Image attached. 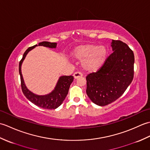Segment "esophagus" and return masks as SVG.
Listing matches in <instances>:
<instances>
[{"mask_svg":"<svg viewBox=\"0 0 150 150\" xmlns=\"http://www.w3.org/2000/svg\"><path fill=\"white\" fill-rule=\"evenodd\" d=\"M82 74L80 72H75L74 73V74H73V77H74L75 79H77L78 77H82Z\"/></svg>","mask_w":150,"mask_h":150,"instance_id":"obj_1","label":"esophagus"}]
</instances>
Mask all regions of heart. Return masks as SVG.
I'll list each match as a JSON object with an SVG mask.
<instances>
[{"label":"heart","instance_id":"b5f03b06","mask_svg":"<svg viewBox=\"0 0 150 150\" xmlns=\"http://www.w3.org/2000/svg\"><path fill=\"white\" fill-rule=\"evenodd\" d=\"M107 55L106 47L91 44L78 46L71 52L73 58L82 60V66L88 71H96L99 69L104 64Z\"/></svg>","mask_w":150,"mask_h":150}]
</instances>
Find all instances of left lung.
Returning a JSON list of instances; mask_svg holds the SVG:
<instances>
[{"label": "left lung", "instance_id": "obj_1", "mask_svg": "<svg viewBox=\"0 0 150 150\" xmlns=\"http://www.w3.org/2000/svg\"><path fill=\"white\" fill-rule=\"evenodd\" d=\"M113 52L97 72L87 75L86 93L95 104L104 106L118 99L131 84L134 54L126 44L112 40Z\"/></svg>", "mask_w": 150, "mask_h": 150}]
</instances>
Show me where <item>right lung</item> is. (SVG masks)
Wrapping results in <instances>:
<instances>
[{"mask_svg": "<svg viewBox=\"0 0 150 150\" xmlns=\"http://www.w3.org/2000/svg\"><path fill=\"white\" fill-rule=\"evenodd\" d=\"M37 46H42L44 47H50V48H56L57 43L44 41V42H40L39 45L36 44L33 46L30 47L24 52L22 59L19 62L18 68L19 74L21 76L22 91L23 92L24 96L36 106L44 108V109L55 110L60 106L63 103V101L64 100L66 97L68 93L70 85L72 83L74 78L72 75L61 76V77H59L54 90L49 94L45 95H38L32 93L31 91L28 90L24 83L23 77H22L21 66L28 52H30L31 50H33Z\"/></svg>", "mask_w": 150, "mask_h": 150, "instance_id": "add662e5", "label": "right lung"}]
</instances>
